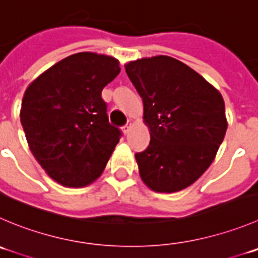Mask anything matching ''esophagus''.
<instances>
[{"mask_svg": "<svg viewBox=\"0 0 258 258\" xmlns=\"http://www.w3.org/2000/svg\"><path fill=\"white\" fill-rule=\"evenodd\" d=\"M121 131H122V133H124L125 136H126V134L129 133V131H131V124H125L124 126L121 127Z\"/></svg>", "mask_w": 258, "mask_h": 258, "instance_id": "34e87169", "label": "esophagus"}]
</instances>
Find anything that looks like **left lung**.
Wrapping results in <instances>:
<instances>
[{
    "label": "left lung",
    "instance_id": "obj_1",
    "mask_svg": "<svg viewBox=\"0 0 258 258\" xmlns=\"http://www.w3.org/2000/svg\"><path fill=\"white\" fill-rule=\"evenodd\" d=\"M127 77L143 99L151 142L136 153L143 182L157 192L192 185L214 161L227 132L219 91L185 63L167 55L132 60Z\"/></svg>",
    "mask_w": 258,
    "mask_h": 258
}]
</instances>
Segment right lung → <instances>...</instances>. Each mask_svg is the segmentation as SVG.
<instances>
[{
	"instance_id": "add662e5",
	"label": "right lung",
	"mask_w": 258,
	"mask_h": 258,
	"mask_svg": "<svg viewBox=\"0 0 258 258\" xmlns=\"http://www.w3.org/2000/svg\"><path fill=\"white\" fill-rule=\"evenodd\" d=\"M120 73L119 60L82 51L64 58L29 85L20 120L31 153L67 187L101 176L121 132L109 122L101 92Z\"/></svg>"
}]
</instances>
